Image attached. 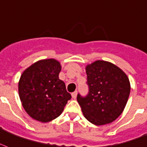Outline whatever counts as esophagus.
I'll return each mask as SVG.
<instances>
[{
  "mask_svg": "<svg viewBox=\"0 0 147 147\" xmlns=\"http://www.w3.org/2000/svg\"><path fill=\"white\" fill-rule=\"evenodd\" d=\"M76 96H77V92H74L71 93V97L73 98H76Z\"/></svg>",
  "mask_w": 147,
  "mask_h": 147,
  "instance_id": "obj_1",
  "label": "esophagus"
}]
</instances>
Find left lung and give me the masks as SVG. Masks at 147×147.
<instances>
[{"instance_id":"obj_1","label":"left lung","mask_w":147,"mask_h":147,"mask_svg":"<svg viewBox=\"0 0 147 147\" xmlns=\"http://www.w3.org/2000/svg\"><path fill=\"white\" fill-rule=\"evenodd\" d=\"M88 94L77 96L85 118L96 126L113 123L125 109L130 82L126 73L116 65L97 60L86 67Z\"/></svg>"}]
</instances>
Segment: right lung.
<instances>
[{
	"label": "right lung",
	"instance_id": "obj_1",
	"mask_svg": "<svg viewBox=\"0 0 147 147\" xmlns=\"http://www.w3.org/2000/svg\"><path fill=\"white\" fill-rule=\"evenodd\" d=\"M61 64L54 59H42L21 74L18 93L22 106L31 118L48 123L59 117L71 96L59 79Z\"/></svg>",
	"mask_w": 147,
	"mask_h": 147
}]
</instances>
